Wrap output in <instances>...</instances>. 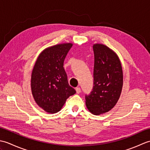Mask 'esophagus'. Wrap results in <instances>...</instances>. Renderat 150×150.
Masks as SVG:
<instances>
[{"instance_id": "1", "label": "esophagus", "mask_w": 150, "mask_h": 150, "mask_svg": "<svg viewBox=\"0 0 150 150\" xmlns=\"http://www.w3.org/2000/svg\"><path fill=\"white\" fill-rule=\"evenodd\" d=\"M76 91H77V93H80L81 92V88H79V87H77V88H76Z\"/></svg>"}]
</instances>
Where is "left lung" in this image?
I'll return each instance as SVG.
<instances>
[{
    "label": "left lung",
    "instance_id": "8db88e82",
    "mask_svg": "<svg viewBox=\"0 0 150 150\" xmlns=\"http://www.w3.org/2000/svg\"><path fill=\"white\" fill-rule=\"evenodd\" d=\"M95 62L93 87L86 95V105L97 115L111 110L120 97L123 85L122 66L117 54L101 44L93 46Z\"/></svg>",
    "mask_w": 150,
    "mask_h": 150
}]
</instances>
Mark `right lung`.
Instances as JSON below:
<instances>
[{
  "mask_svg": "<svg viewBox=\"0 0 150 150\" xmlns=\"http://www.w3.org/2000/svg\"><path fill=\"white\" fill-rule=\"evenodd\" d=\"M73 44L64 43L47 47L40 53L33 67L31 88L36 103L49 113L59 111L76 91L68 84L64 61Z\"/></svg>",
  "mask_w": 150,
  "mask_h": 150,
  "instance_id": "right-lung-1",
  "label": "right lung"
}]
</instances>
